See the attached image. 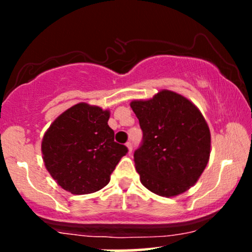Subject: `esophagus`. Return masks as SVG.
<instances>
[{
  "label": "esophagus",
  "mask_w": 252,
  "mask_h": 252,
  "mask_svg": "<svg viewBox=\"0 0 252 252\" xmlns=\"http://www.w3.org/2000/svg\"><path fill=\"white\" fill-rule=\"evenodd\" d=\"M126 148H128V152L131 153L132 152V144H131V142H126Z\"/></svg>",
  "instance_id": "esophagus-1"
}]
</instances>
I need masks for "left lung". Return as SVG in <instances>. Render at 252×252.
I'll use <instances>...</instances> for the list:
<instances>
[{
	"mask_svg": "<svg viewBox=\"0 0 252 252\" xmlns=\"http://www.w3.org/2000/svg\"><path fill=\"white\" fill-rule=\"evenodd\" d=\"M140 121L143 143L134 154L142 185L160 196L182 194L199 180L211 154V132L189 98L160 90L130 103Z\"/></svg>",
	"mask_w": 252,
	"mask_h": 252,
	"instance_id": "obj_1",
	"label": "left lung"
}]
</instances>
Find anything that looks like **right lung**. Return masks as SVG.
<instances>
[{
  "label": "right lung",
  "instance_id": "1",
  "mask_svg": "<svg viewBox=\"0 0 252 252\" xmlns=\"http://www.w3.org/2000/svg\"><path fill=\"white\" fill-rule=\"evenodd\" d=\"M110 110L78 103L59 115L41 141L42 160L52 178L72 194H90L109 184L128 149L115 142Z\"/></svg>",
  "mask_w": 252,
  "mask_h": 252
}]
</instances>
